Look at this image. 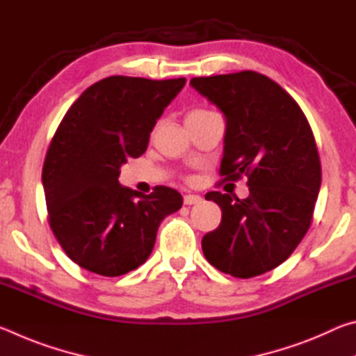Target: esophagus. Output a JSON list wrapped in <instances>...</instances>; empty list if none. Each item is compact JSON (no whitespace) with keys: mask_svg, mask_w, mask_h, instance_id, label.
Masks as SVG:
<instances>
[{"mask_svg":"<svg viewBox=\"0 0 356 356\" xmlns=\"http://www.w3.org/2000/svg\"><path fill=\"white\" fill-rule=\"evenodd\" d=\"M202 201V197L200 195H185L184 196V202L186 206H193V204H200Z\"/></svg>","mask_w":356,"mask_h":356,"instance_id":"1","label":"esophagus"}]
</instances>
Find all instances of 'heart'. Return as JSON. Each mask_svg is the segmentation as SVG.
I'll use <instances>...</instances> for the list:
<instances>
[{"instance_id":"obj_1","label":"heart","mask_w":356,"mask_h":356,"mask_svg":"<svg viewBox=\"0 0 356 356\" xmlns=\"http://www.w3.org/2000/svg\"><path fill=\"white\" fill-rule=\"evenodd\" d=\"M202 113H206V110H193V111H190V113H188V116H186V118H190V116H196V114H202Z\"/></svg>"}]
</instances>
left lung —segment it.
<instances>
[{"label": "left lung", "instance_id": "obj_1", "mask_svg": "<svg viewBox=\"0 0 356 356\" xmlns=\"http://www.w3.org/2000/svg\"><path fill=\"white\" fill-rule=\"evenodd\" d=\"M225 114L220 174L248 177L250 196L210 191L221 222L202 237V252L220 272L252 278L278 267L311 226L322 184L321 159L297 102L268 76L252 70L190 81Z\"/></svg>", "mask_w": 356, "mask_h": 356}]
</instances>
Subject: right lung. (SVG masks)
<instances>
[{"label":"right lung","mask_w":356,"mask_h":356,"mask_svg":"<svg viewBox=\"0 0 356 356\" xmlns=\"http://www.w3.org/2000/svg\"><path fill=\"white\" fill-rule=\"evenodd\" d=\"M185 78L108 76L65 113L42 170L48 221L81 268L120 276L147 261L160 222L182 207L180 193L150 195L119 184L120 166L146 152L150 131Z\"/></svg>","instance_id":"1"}]
</instances>
